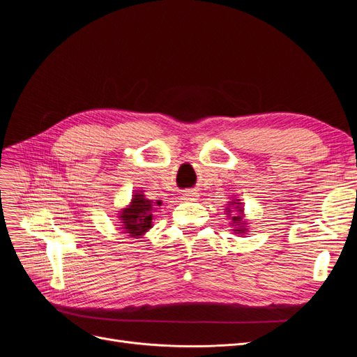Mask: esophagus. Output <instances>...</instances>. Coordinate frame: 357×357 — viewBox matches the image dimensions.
I'll list each match as a JSON object with an SVG mask.
<instances>
[{"mask_svg": "<svg viewBox=\"0 0 357 357\" xmlns=\"http://www.w3.org/2000/svg\"><path fill=\"white\" fill-rule=\"evenodd\" d=\"M181 198L185 201H195L198 198V193L195 190H185Z\"/></svg>", "mask_w": 357, "mask_h": 357, "instance_id": "34e87169", "label": "esophagus"}]
</instances>
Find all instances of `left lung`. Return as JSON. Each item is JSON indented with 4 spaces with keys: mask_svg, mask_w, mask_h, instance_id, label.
I'll list each match as a JSON object with an SVG mask.
<instances>
[{
    "mask_svg": "<svg viewBox=\"0 0 357 357\" xmlns=\"http://www.w3.org/2000/svg\"><path fill=\"white\" fill-rule=\"evenodd\" d=\"M225 213L228 214L226 218L229 220V225L232 226V232L236 235H245L248 232V223L245 220V214H244V207L241 199H231L228 204H226Z\"/></svg>",
    "mask_w": 357,
    "mask_h": 357,
    "instance_id": "8db88e82",
    "label": "left lung"
}]
</instances>
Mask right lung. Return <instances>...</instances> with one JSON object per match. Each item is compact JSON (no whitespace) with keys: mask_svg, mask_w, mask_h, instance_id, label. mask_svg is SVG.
I'll list each match as a JSON object with an SVG mask.
<instances>
[{"mask_svg":"<svg viewBox=\"0 0 357 357\" xmlns=\"http://www.w3.org/2000/svg\"><path fill=\"white\" fill-rule=\"evenodd\" d=\"M160 205V199H149L143 190H134L131 201L117 213L119 231L128 235V238H142L149 229H152L155 211Z\"/></svg>","mask_w":357,"mask_h":357,"instance_id":"obj_1","label":"right lung"}]
</instances>
